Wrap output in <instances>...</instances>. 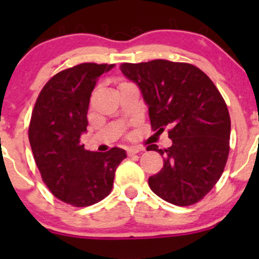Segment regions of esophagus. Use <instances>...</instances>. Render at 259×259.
Masks as SVG:
<instances>
[{"label": "esophagus", "instance_id": "34e87169", "mask_svg": "<svg viewBox=\"0 0 259 259\" xmlns=\"http://www.w3.org/2000/svg\"><path fill=\"white\" fill-rule=\"evenodd\" d=\"M140 151H142V148H140V147H129L126 150V153H127V156H134V154L139 153Z\"/></svg>", "mask_w": 259, "mask_h": 259}]
</instances>
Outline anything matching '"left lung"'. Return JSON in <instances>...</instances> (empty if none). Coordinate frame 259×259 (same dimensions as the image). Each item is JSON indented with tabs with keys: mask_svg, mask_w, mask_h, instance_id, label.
<instances>
[{
	"mask_svg": "<svg viewBox=\"0 0 259 259\" xmlns=\"http://www.w3.org/2000/svg\"><path fill=\"white\" fill-rule=\"evenodd\" d=\"M120 70L141 90L152 129H169L170 147H147L164 156L159 173L148 178L151 190L175 206L202 200L222 177L230 150V115L221 92L189 63L154 59L123 63Z\"/></svg>",
	"mask_w": 259,
	"mask_h": 259,
	"instance_id": "left-lung-1",
	"label": "left lung"
}]
</instances>
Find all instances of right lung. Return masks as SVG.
<instances>
[{"label": "right lung", "instance_id": "1", "mask_svg": "<svg viewBox=\"0 0 259 259\" xmlns=\"http://www.w3.org/2000/svg\"><path fill=\"white\" fill-rule=\"evenodd\" d=\"M113 67L81 63L56 74L31 114L29 141L41 178L58 200L74 207L91 206L111 194L115 169L126 158L123 148L92 152L80 144L91 92Z\"/></svg>", "mask_w": 259, "mask_h": 259}]
</instances>
